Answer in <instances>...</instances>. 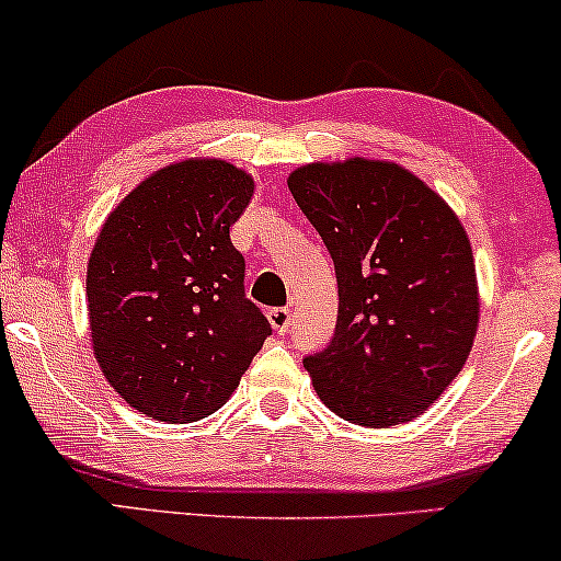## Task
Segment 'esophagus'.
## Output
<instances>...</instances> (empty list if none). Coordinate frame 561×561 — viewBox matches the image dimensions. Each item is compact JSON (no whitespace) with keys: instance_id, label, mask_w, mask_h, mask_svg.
Masks as SVG:
<instances>
[{"instance_id":"34e87169","label":"esophagus","mask_w":561,"mask_h":561,"mask_svg":"<svg viewBox=\"0 0 561 561\" xmlns=\"http://www.w3.org/2000/svg\"><path fill=\"white\" fill-rule=\"evenodd\" d=\"M267 319H271V327L278 334H286L290 330V309H271L267 311Z\"/></svg>"}]
</instances>
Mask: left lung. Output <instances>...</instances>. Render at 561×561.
Returning <instances> with one entry per match:
<instances>
[{
    "instance_id": "1",
    "label": "left lung",
    "mask_w": 561,
    "mask_h": 561,
    "mask_svg": "<svg viewBox=\"0 0 561 561\" xmlns=\"http://www.w3.org/2000/svg\"><path fill=\"white\" fill-rule=\"evenodd\" d=\"M337 275V327L309 355L317 397L353 425L420 417L467 363L479 327L474 252L456 210L389 159L309 162L288 174Z\"/></svg>"
}]
</instances>
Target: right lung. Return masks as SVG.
<instances>
[{
  "label": "right lung",
  "instance_id": "obj_1",
  "mask_svg": "<svg viewBox=\"0 0 561 561\" xmlns=\"http://www.w3.org/2000/svg\"><path fill=\"white\" fill-rule=\"evenodd\" d=\"M252 195L242 167L187 157L147 174L94 239V360L147 417L183 425L216 412L271 334L244 298V257L229 239Z\"/></svg>",
  "mask_w": 561,
  "mask_h": 561
}]
</instances>
